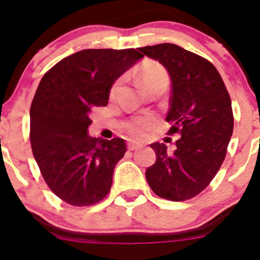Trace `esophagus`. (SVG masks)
Returning <instances> with one entry per match:
<instances>
[{"label": "esophagus", "instance_id": "obj_1", "mask_svg": "<svg viewBox=\"0 0 260 260\" xmlns=\"http://www.w3.org/2000/svg\"><path fill=\"white\" fill-rule=\"evenodd\" d=\"M127 147H128V149H129V150H137V149L142 148L143 145L138 142H128Z\"/></svg>", "mask_w": 260, "mask_h": 260}]
</instances>
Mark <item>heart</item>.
I'll use <instances>...</instances> for the list:
<instances>
[{
    "label": "heart",
    "mask_w": 260,
    "mask_h": 260,
    "mask_svg": "<svg viewBox=\"0 0 260 260\" xmlns=\"http://www.w3.org/2000/svg\"><path fill=\"white\" fill-rule=\"evenodd\" d=\"M139 79L142 82L143 86L145 89L150 88L155 84H159V83H168L169 77L166 73L165 68L159 63H155V62H145L144 64L140 66L139 68ZM122 79H117L113 85L111 86V94L113 95L117 91L118 86L121 85ZM155 126V118L151 116H142V117L133 118V120L128 121L126 123V129L129 134H132L134 137H142L148 132L149 129H151Z\"/></svg>",
    "instance_id": "b5f03b06"
}]
</instances>
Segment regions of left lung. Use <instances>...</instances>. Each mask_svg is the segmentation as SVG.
Segmentation results:
<instances>
[{
	"instance_id": "left-lung-1",
	"label": "left lung",
	"mask_w": 260,
	"mask_h": 260,
	"mask_svg": "<svg viewBox=\"0 0 260 260\" xmlns=\"http://www.w3.org/2000/svg\"><path fill=\"white\" fill-rule=\"evenodd\" d=\"M159 61L171 78L166 121L169 134H180L174 153L153 143L156 154L145 177L160 198L183 202L198 196L221 168L234 132V113L225 83L210 61L175 44L139 47Z\"/></svg>"
}]
</instances>
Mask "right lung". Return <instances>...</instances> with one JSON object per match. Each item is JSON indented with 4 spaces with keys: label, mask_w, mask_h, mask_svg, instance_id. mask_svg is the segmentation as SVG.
I'll return each instance as SVG.
<instances>
[{
    "label": "right lung",
    "mask_w": 260,
    "mask_h": 260,
    "mask_svg": "<svg viewBox=\"0 0 260 260\" xmlns=\"http://www.w3.org/2000/svg\"><path fill=\"white\" fill-rule=\"evenodd\" d=\"M143 56L134 49H88L47 71L30 106V143L39 169L58 198L88 207L109 194L124 139L91 138L90 112L106 106L116 79Z\"/></svg>",
    "instance_id": "1"
}]
</instances>
